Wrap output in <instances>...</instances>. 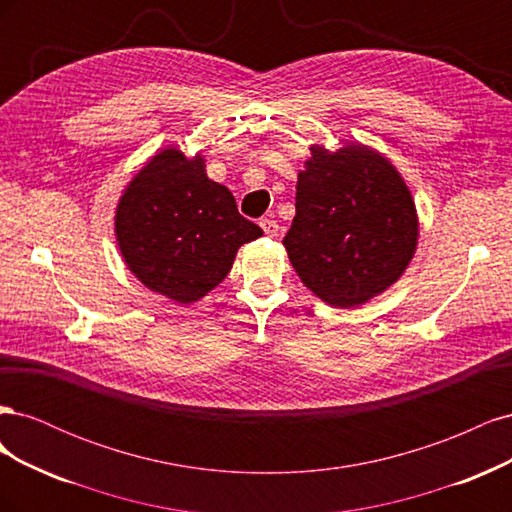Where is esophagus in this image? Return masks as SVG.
<instances>
[{
    "label": "esophagus",
    "mask_w": 512,
    "mask_h": 512,
    "mask_svg": "<svg viewBox=\"0 0 512 512\" xmlns=\"http://www.w3.org/2000/svg\"><path fill=\"white\" fill-rule=\"evenodd\" d=\"M260 228L267 237H277V232H280V224L275 220H260Z\"/></svg>",
    "instance_id": "34e87169"
}]
</instances>
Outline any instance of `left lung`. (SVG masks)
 <instances>
[{"label": "left lung", "mask_w": 512, "mask_h": 512, "mask_svg": "<svg viewBox=\"0 0 512 512\" xmlns=\"http://www.w3.org/2000/svg\"><path fill=\"white\" fill-rule=\"evenodd\" d=\"M309 149L284 247L318 299L350 309L378 297L410 265L418 241L416 207L404 177L371 147Z\"/></svg>", "instance_id": "8db88e82"}]
</instances>
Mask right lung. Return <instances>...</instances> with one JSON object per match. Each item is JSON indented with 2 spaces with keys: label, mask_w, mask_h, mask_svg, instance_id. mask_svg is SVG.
Instances as JSON below:
<instances>
[{
  "label": "right lung",
  "mask_w": 512,
  "mask_h": 512,
  "mask_svg": "<svg viewBox=\"0 0 512 512\" xmlns=\"http://www.w3.org/2000/svg\"><path fill=\"white\" fill-rule=\"evenodd\" d=\"M115 235L128 269L149 290L194 303L218 286L260 226L237 211L226 185L205 173V158L166 147L128 183L115 211Z\"/></svg>",
  "instance_id": "1"
}]
</instances>
